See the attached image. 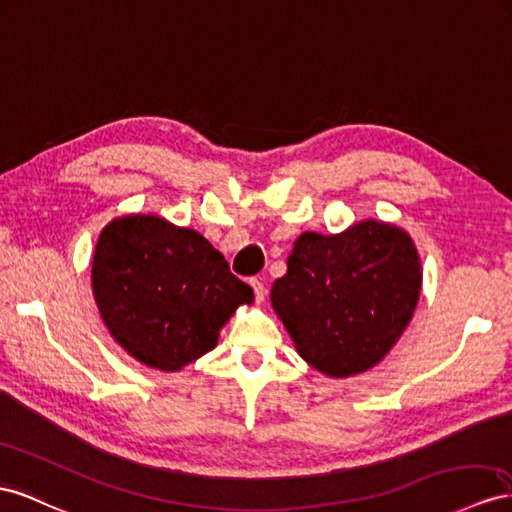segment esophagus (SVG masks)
<instances>
[{
    "label": "esophagus",
    "mask_w": 512,
    "mask_h": 512,
    "mask_svg": "<svg viewBox=\"0 0 512 512\" xmlns=\"http://www.w3.org/2000/svg\"><path fill=\"white\" fill-rule=\"evenodd\" d=\"M251 287H253V292H255V300H257V303H261V300H264V296H266L264 281H261V279H251Z\"/></svg>",
    "instance_id": "34e87169"
}]
</instances>
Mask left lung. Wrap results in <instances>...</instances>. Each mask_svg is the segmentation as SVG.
<instances>
[{"label":"left lung","instance_id":"obj_1","mask_svg":"<svg viewBox=\"0 0 512 512\" xmlns=\"http://www.w3.org/2000/svg\"><path fill=\"white\" fill-rule=\"evenodd\" d=\"M419 287L422 264L409 235L363 220L339 235H300L270 296L298 355L346 378L370 370L398 342Z\"/></svg>","mask_w":512,"mask_h":512}]
</instances>
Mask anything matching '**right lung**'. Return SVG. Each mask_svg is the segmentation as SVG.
Masks as SVG:
<instances>
[{"label": "right lung", "instance_id": "right-lung-1", "mask_svg": "<svg viewBox=\"0 0 512 512\" xmlns=\"http://www.w3.org/2000/svg\"><path fill=\"white\" fill-rule=\"evenodd\" d=\"M101 318L131 357L173 372L218 342L251 285L201 233L157 216H125L101 231L93 259Z\"/></svg>", "mask_w": 512, "mask_h": 512}]
</instances>
